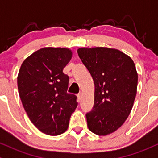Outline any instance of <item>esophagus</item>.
<instances>
[{
    "instance_id": "34e87169",
    "label": "esophagus",
    "mask_w": 158,
    "mask_h": 158,
    "mask_svg": "<svg viewBox=\"0 0 158 158\" xmlns=\"http://www.w3.org/2000/svg\"><path fill=\"white\" fill-rule=\"evenodd\" d=\"M81 95H82V94H81V92H80V93H79V94H78L77 97H78V98H79V99H80L81 98Z\"/></svg>"
}]
</instances>
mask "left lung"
I'll return each mask as SVG.
<instances>
[{
  "instance_id": "obj_1",
  "label": "left lung",
  "mask_w": 158,
  "mask_h": 158,
  "mask_svg": "<svg viewBox=\"0 0 158 158\" xmlns=\"http://www.w3.org/2000/svg\"><path fill=\"white\" fill-rule=\"evenodd\" d=\"M77 52L95 85L94 107L86 114L88 128L99 136L113 133L128 118L135 102L138 80L135 63L116 49L83 48Z\"/></svg>"
}]
</instances>
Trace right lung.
<instances>
[{"label":"right lung","instance_id":"right-lung-1","mask_svg":"<svg viewBox=\"0 0 158 158\" xmlns=\"http://www.w3.org/2000/svg\"><path fill=\"white\" fill-rule=\"evenodd\" d=\"M71 58L68 48H41L20 68L18 88L23 108L34 126L48 135L64 133L77 107V96L67 93L69 77L63 73Z\"/></svg>","mask_w":158,"mask_h":158}]
</instances>
